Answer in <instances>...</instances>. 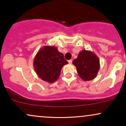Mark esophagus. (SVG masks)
I'll return each instance as SVG.
<instances>
[{
	"label": "esophagus",
	"instance_id": "34e87169",
	"mask_svg": "<svg viewBox=\"0 0 126 126\" xmlns=\"http://www.w3.org/2000/svg\"><path fill=\"white\" fill-rule=\"evenodd\" d=\"M68 62H69V64H72V60H68Z\"/></svg>",
	"mask_w": 126,
	"mask_h": 126
}]
</instances>
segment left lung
<instances>
[{"instance_id": "1", "label": "left lung", "mask_w": 126, "mask_h": 126, "mask_svg": "<svg viewBox=\"0 0 126 126\" xmlns=\"http://www.w3.org/2000/svg\"><path fill=\"white\" fill-rule=\"evenodd\" d=\"M72 63L76 67L79 77L84 81L91 80L95 78L100 68L98 56L89 50H82L77 59H75Z\"/></svg>"}]
</instances>
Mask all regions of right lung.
<instances>
[{
    "instance_id": "right-lung-1",
    "label": "right lung",
    "mask_w": 126,
    "mask_h": 126,
    "mask_svg": "<svg viewBox=\"0 0 126 126\" xmlns=\"http://www.w3.org/2000/svg\"><path fill=\"white\" fill-rule=\"evenodd\" d=\"M68 62L64 56L54 46H44L40 48L34 57L33 65L40 79L51 83L60 76L63 66Z\"/></svg>"
}]
</instances>
